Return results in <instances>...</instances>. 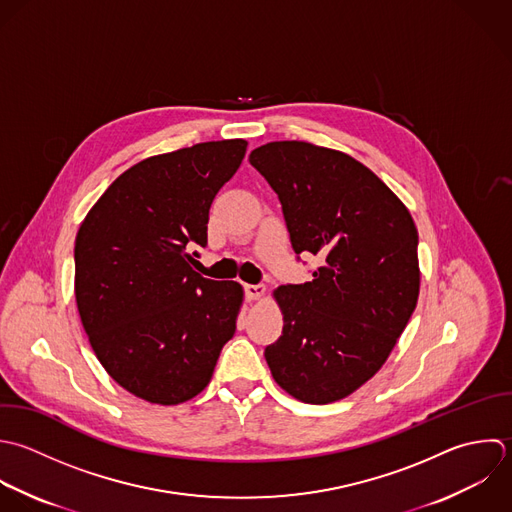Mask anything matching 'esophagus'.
Wrapping results in <instances>:
<instances>
[{
    "label": "esophagus",
    "mask_w": 512,
    "mask_h": 512,
    "mask_svg": "<svg viewBox=\"0 0 512 512\" xmlns=\"http://www.w3.org/2000/svg\"><path fill=\"white\" fill-rule=\"evenodd\" d=\"M265 291H267L265 285H245V293H247V297H249L251 301L263 299V297H265Z\"/></svg>",
    "instance_id": "esophagus-1"
}]
</instances>
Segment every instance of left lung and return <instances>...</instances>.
Wrapping results in <instances>:
<instances>
[{
	"instance_id": "1",
	"label": "left lung",
	"mask_w": 512,
	"mask_h": 512,
	"mask_svg": "<svg viewBox=\"0 0 512 512\" xmlns=\"http://www.w3.org/2000/svg\"><path fill=\"white\" fill-rule=\"evenodd\" d=\"M249 161L279 195L295 253L321 261L313 281L273 291L283 335L265 349L267 365L297 401L335 403L379 373L417 307L415 221L387 183L343 151L271 141Z\"/></svg>"
}]
</instances>
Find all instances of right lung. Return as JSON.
Wrapping results in <instances>:
<instances>
[{
  "instance_id": "add662e5",
  "label": "right lung",
  "mask_w": 512,
  "mask_h": 512,
  "mask_svg": "<svg viewBox=\"0 0 512 512\" xmlns=\"http://www.w3.org/2000/svg\"><path fill=\"white\" fill-rule=\"evenodd\" d=\"M245 139L147 157L95 201L75 237V303L107 375L153 405H181L211 381L243 305L235 281L201 277L209 209L237 173Z\"/></svg>"
}]
</instances>
